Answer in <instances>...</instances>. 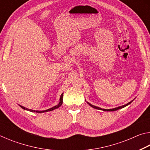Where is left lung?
I'll use <instances>...</instances> for the list:
<instances>
[{
  "label": "left lung",
  "mask_w": 150,
  "mask_h": 150,
  "mask_svg": "<svg viewBox=\"0 0 150 150\" xmlns=\"http://www.w3.org/2000/svg\"><path fill=\"white\" fill-rule=\"evenodd\" d=\"M85 101H86V102L87 103V104H88V105H89L91 106V107H93V108H94L97 109V110H103V111H115V110H119V109H121V108H124V107H125V106H126L129 105H130V104L132 102L133 100L130 101V103H127V104H126V105H124L120 106H118V107H116V108H111V109H104V108H100V107H98V106H95V105H91V103H89L88 102H87V101L86 100H85Z\"/></svg>",
  "instance_id": "8db88e82"
}]
</instances>
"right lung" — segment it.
<instances>
[{
    "label": "right lung",
    "mask_w": 150,
    "mask_h": 150,
    "mask_svg": "<svg viewBox=\"0 0 150 150\" xmlns=\"http://www.w3.org/2000/svg\"><path fill=\"white\" fill-rule=\"evenodd\" d=\"M63 93H62V95H61L60 96V99H59V104H58L57 105L54 106V107L52 108H50L49 109H47V110H32V109H29V108H25L24 107V106H22L21 105H20V107H21L22 108H23L24 110H28V111H30V112H38V113H42V112H48V111H52V110H55V109L56 108H58L59 107H60L61 106H62V103H63Z\"/></svg>",
    "instance_id": "right-lung-1"
}]
</instances>
